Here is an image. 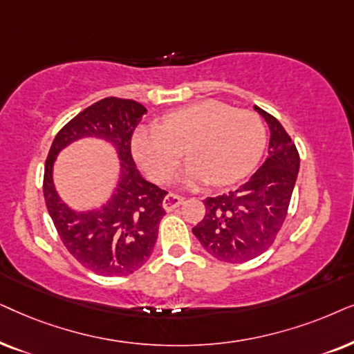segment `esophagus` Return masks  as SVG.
I'll return each mask as SVG.
<instances>
[{
  "mask_svg": "<svg viewBox=\"0 0 354 354\" xmlns=\"http://www.w3.org/2000/svg\"><path fill=\"white\" fill-rule=\"evenodd\" d=\"M183 202H185V197L169 192V194L165 196V199H163V209L167 212H171L176 209V207H180Z\"/></svg>",
  "mask_w": 354,
  "mask_h": 354,
  "instance_id": "1",
  "label": "esophagus"
}]
</instances>
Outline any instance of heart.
Segmentation results:
<instances>
[{
  "label": "heart",
  "mask_w": 354,
  "mask_h": 354,
  "mask_svg": "<svg viewBox=\"0 0 354 354\" xmlns=\"http://www.w3.org/2000/svg\"><path fill=\"white\" fill-rule=\"evenodd\" d=\"M192 162L187 185L209 180L228 186L252 171L266 149V126L257 113L218 100H202L167 113L162 124H140L131 150L155 181L165 183L180 165L183 149Z\"/></svg>",
  "instance_id": "obj_1"
}]
</instances>
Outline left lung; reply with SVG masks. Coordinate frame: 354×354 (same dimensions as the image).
Listing matches in <instances>:
<instances>
[{
	"mask_svg": "<svg viewBox=\"0 0 354 354\" xmlns=\"http://www.w3.org/2000/svg\"><path fill=\"white\" fill-rule=\"evenodd\" d=\"M254 108L270 129L267 160L236 189L207 197L204 218L192 228L210 256L228 263L252 261L272 246L288 215L299 169L298 149L280 121Z\"/></svg>",
	"mask_w": 354,
	"mask_h": 354,
	"instance_id": "1",
	"label": "left lung"
}]
</instances>
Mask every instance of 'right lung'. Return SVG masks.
<instances>
[{
    "label": "right lung",
    "mask_w": 354,
    "mask_h": 354,
    "mask_svg": "<svg viewBox=\"0 0 354 354\" xmlns=\"http://www.w3.org/2000/svg\"><path fill=\"white\" fill-rule=\"evenodd\" d=\"M145 113V106L134 100L103 98L66 122L45 162V204L61 241L75 261L103 277H124L139 270L153 251L160 220L167 214L163 199L168 192L140 176L131 153V138ZM88 135L117 145L122 178L102 209L77 214L59 201L50 173L59 150Z\"/></svg>",
    "instance_id": "obj_1"
}]
</instances>
